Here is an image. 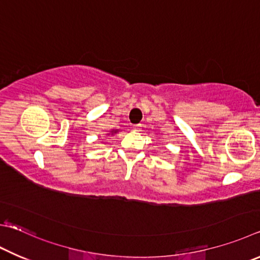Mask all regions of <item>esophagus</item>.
I'll use <instances>...</instances> for the list:
<instances>
[{"label": "esophagus", "instance_id": "34e87169", "mask_svg": "<svg viewBox=\"0 0 260 260\" xmlns=\"http://www.w3.org/2000/svg\"><path fill=\"white\" fill-rule=\"evenodd\" d=\"M141 127H142V125H141V124H136V125H134V126H133V128H134L136 132H140Z\"/></svg>", "mask_w": 260, "mask_h": 260}]
</instances>
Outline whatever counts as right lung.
I'll return each instance as SVG.
<instances>
[{
    "instance_id": "1",
    "label": "right lung",
    "mask_w": 260,
    "mask_h": 260,
    "mask_svg": "<svg viewBox=\"0 0 260 260\" xmlns=\"http://www.w3.org/2000/svg\"><path fill=\"white\" fill-rule=\"evenodd\" d=\"M118 131H111V134H114V133H117Z\"/></svg>"
}]
</instances>
